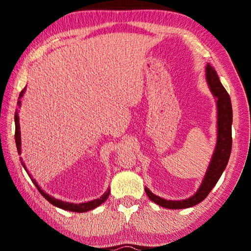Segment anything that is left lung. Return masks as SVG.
Segmentation results:
<instances>
[{
    "instance_id": "8db88e82",
    "label": "left lung",
    "mask_w": 251,
    "mask_h": 251,
    "mask_svg": "<svg viewBox=\"0 0 251 251\" xmlns=\"http://www.w3.org/2000/svg\"><path fill=\"white\" fill-rule=\"evenodd\" d=\"M206 78L211 93L217 99V143H216L215 151L212 154L201 185L194 196L184 201H167V199L156 196L145 187V192L151 201L168 209H184V208L193 207L202 201L217 184L230 157L232 145V108L230 97L223 84L220 83L217 72L210 64H207L206 66Z\"/></svg>"
}]
</instances>
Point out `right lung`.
Instances as JSON below:
<instances>
[{"label":"right lung","instance_id":"obj_1","mask_svg":"<svg viewBox=\"0 0 251 251\" xmlns=\"http://www.w3.org/2000/svg\"><path fill=\"white\" fill-rule=\"evenodd\" d=\"M25 92V88L24 90L20 93V99L23 96ZM18 105H21V100L18 101ZM14 120H15V143H16V148H18V151L19 154H21V131H20V121H19V113H18V109L15 110V116H14ZM22 165L25 171H26V168H25V164L22 161ZM27 172V171H26ZM29 175V174H28ZM31 179L33 181V184L35 185V187L37 188V190L41 193L42 196H43L45 199H48V201H50L52 205L56 206L58 208H62V209L64 210H69V211H75V212H85V211H88V210H92L94 209V208L99 207L100 205H101L106 199L108 198L109 196V190H107L103 196L94 199V201H87V202H82V203H73V202H66V201H58V199H55L52 196H50L49 194L44 193L43 190L41 189V187L37 185V182L35 181V179H33L31 177Z\"/></svg>","mask_w":251,"mask_h":251}]
</instances>
